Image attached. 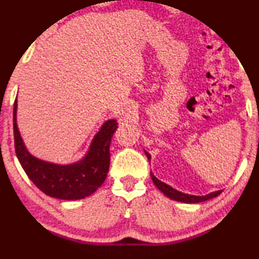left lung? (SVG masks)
<instances>
[{
  "label": "left lung",
  "mask_w": 259,
  "mask_h": 259,
  "mask_svg": "<svg viewBox=\"0 0 259 259\" xmlns=\"http://www.w3.org/2000/svg\"><path fill=\"white\" fill-rule=\"evenodd\" d=\"M145 153H146L148 160H150L151 155L148 154L147 152H145ZM151 177H152V180H153L154 185L157 186L158 189L160 190L161 192L164 193L166 197H168L169 199H173V200H176V201H182V203H187V204L201 203V201L212 199V198L219 196V194L223 192L222 190H219V191H214V192H211V193H208V194H205V196H194V194L184 193V192H180V191H178V190L173 189L172 186H169L166 183L161 182V180H159L157 177H155L152 172H151Z\"/></svg>",
  "instance_id": "8db88e82"
}]
</instances>
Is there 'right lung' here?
<instances>
[{"instance_id":"obj_1","label":"right lung","mask_w":259,"mask_h":259,"mask_svg":"<svg viewBox=\"0 0 259 259\" xmlns=\"http://www.w3.org/2000/svg\"><path fill=\"white\" fill-rule=\"evenodd\" d=\"M17 100L14 102V139L21 166L29 179L49 197L63 200L83 199L104 184L109 168V145L118 121L109 119L95 134L87 153L72 164H55L34 157L28 151L17 126Z\"/></svg>"}]
</instances>
